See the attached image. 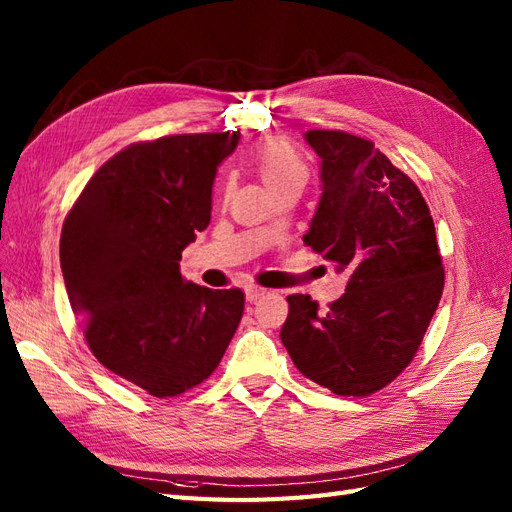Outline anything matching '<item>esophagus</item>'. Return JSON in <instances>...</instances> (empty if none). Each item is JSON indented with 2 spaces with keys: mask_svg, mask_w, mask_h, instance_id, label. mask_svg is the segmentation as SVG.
<instances>
[{
  "mask_svg": "<svg viewBox=\"0 0 512 512\" xmlns=\"http://www.w3.org/2000/svg\"><path fill=\"white\" fill-rule=\"evenodd\" d=\"M269 290L267 288H262V286H247L245 288V297H247V301H258L260 297H265Z\"/></svg>",
  "mask_w": 512,
  "mask_h": 512,
  "instance_id": "34e87169",
  "label": "esophagus"
}]
</instances>
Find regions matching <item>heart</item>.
<instances>
[{
    "instance_id": "b5f03b06",
    "label": "heart",
    "mask_w": 512,
    "mask_h": 512,
    "mask_svg": "<svg viewBox=\"0 0 512 512\" xmlns=\"http://www.w3.org/2000/svg\"><path fill=\"white\" fill-rule=\"evenodd\" d=\"M252 162L260 179L265 181L273 192H280L290 185L307 181V166L299 151L282 138H267L256 145Z\"/></svg>"
}]
</instances>
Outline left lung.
<instances>
[{"label": "left lung", "instance_id": "8db88e82", "mask_svg": "<svg viewBox=\"0 0 512 512\" xmlns=\"http://www.w3.org/2000/svg\"><path fill=\"white\" fill-rule=\"evenodd\" d=\"M322 196L305 245L348 273L346 292L320 312L290 294L282 344L305 378L342 397L391 384L436 314L444 267L436 226L416 183L367 138L309 130Z\"/></svg>", "mask_w": 512, "mask_h": 512}]
</instances>
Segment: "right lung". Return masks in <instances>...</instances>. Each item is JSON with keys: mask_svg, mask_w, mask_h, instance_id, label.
<instances>
[{"mask_svg": "<svg viewBox=\"0 0 512 512\" xmlns=\"http://www.w3.org/2000/svg\"><path fill=\"white\" fill-rule=\"evenodd\" d=\"M237 143L230 130L132 143L96 170L61 228V273L89 350L147 395L207 380L241 322V288L211 290L179 269Z\"/></svg>", "mask_w": 512, "mask_h": 512, "instance_id": "add662e5", "label": "right lung"}]
</instances>
